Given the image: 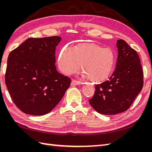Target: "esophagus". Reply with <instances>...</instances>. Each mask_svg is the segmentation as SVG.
I'll return each mask as SVG.
<instances>
[{
	"label": "esophagus",
	"mask_w": 152,
	"mask_h": 152,
	"mask_svg": "<svg viewBox=\"0 0 152 152\" xmlns=\"http://www.w3.org/2000/svg\"><path fill=\"white\" fill-rule=\"evenodd\" d=\"M72 86H76V85H79L80 84V82L76 80H72V83H71Z\"/></svg>",
	"instance_id": "34e87169"
}]
</instances>
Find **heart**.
<instances>
[{"mask_svg":"<svg viewBox=\"0 0 152 152\" xmlns=\"http://www.w3.org/2000/svg\"><path fill=\"white\" fill-rule=\"evenodd\" d=\"M116 63L114 51L94 43H82L62 49L58 58L61 71L70 75L79 71L81 65L84 76L94 82H102L111 75Z\"/></svg>","mask_w":152,"mask_h":152,"instance_id":"heart-1","label":"heart"}]
</instances>
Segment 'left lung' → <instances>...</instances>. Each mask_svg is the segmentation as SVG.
<instances>
[{"label": "left lung", "instance_id": "obj_1", "mask_svg": "<svg viewBox=\"0 0 152 152\" xmlns=\"http://www.w3.org/2000/svg\"><path fill=\"white\" fill-rule=\"evenodd\" d=\"M118 59L115 70L108 80L95 86L89 100L96 112L115 115L130 108L143 86V72L136 50L124 40H117Z\"/></svg>", "mask_w": 152, "mask_h": 152}]
</instances>
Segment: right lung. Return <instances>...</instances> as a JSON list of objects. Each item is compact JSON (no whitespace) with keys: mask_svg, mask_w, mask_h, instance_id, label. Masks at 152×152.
Instances as JSON below:
<instances>
[{"mask_svg":"<svg viewBox=\"0 0 152 152\" xmlns=\"http://www.w3.org/2000/svg\"><path fill=\"white\" fill-rule=\"evenodd\" d=\"M60 37L29 38L9 54L5 82L12 102L21 112L42 115L56 107L71 79L55 66Z\"/></svg>","mask_w":152,"mask_h":152,"instance_id":"1","label":"right lung"}]
</instances>
